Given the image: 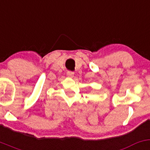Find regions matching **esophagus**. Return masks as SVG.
<instances>
[{
	"label": "esophagus",
	"instance_id": "1",
	"mask_svg": "<svg viewBox=\"0 0 150 150\" xmlns=\"http://www.w3.org/2000/svg\"><path fill=\"white\" fill-rule=\"evenodd\" d=\"M67 76L71 77V78H73L74 76V73L72 71H67Z\"/></svg>",
	"mask_w": 150,
	"mask_h": 150
}]
</instances>
